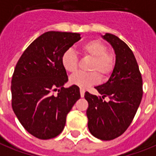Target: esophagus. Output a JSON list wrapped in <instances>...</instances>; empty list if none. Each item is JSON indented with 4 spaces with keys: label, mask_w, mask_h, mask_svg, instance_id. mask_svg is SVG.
Listing matches in <instances>:
<instances>
[{
    "label": "esophagus",
    "mask_w": 156,
    "mask_h": 156,
    "mask_svg": "<svg viewBox=\"0 0 156 156\" xmlns=\"http://www.w3.org/2000/svg\"><path fill=\"white\" fill-rule=\"evenodd\" d=\"M80 92L81 97H83V96H84V92H85V90L83 89V88H80Z\"/></svg>",
    "instance_id": "1"
}]
</instances>
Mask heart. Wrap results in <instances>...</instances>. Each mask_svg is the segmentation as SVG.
I'll return each mask as SVG.
<instances>
[{"mask_svg":"<svg viewBox=\"0 0 156 156\" xmlns=\"http://www.w3.org/2000/svg\"><path fill=\"white\" fill-rule=\"evenodd\" d=\"M80 51L84 56L92 58L90 73H76L70 77L72 84L81 88H87L98 83L100 76L106 79L112 73L115 65V57L112 52L108 51V47L100 40H91L80 46ZM79 58L72 48L64 51L61 56V64L67 72L75 73L78 68Z\"/></svg>","mask_w":156,"mask_h":156,"instance_id":"b5f03b06","label":"heart"}]
</instances>
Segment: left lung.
<instances>
[{"label": "left lung", "mask_w": 156, "mask_h": 156, "mask_svg": "<svg viewBox=\"0 0 156 156\" xmlns=\"http://www.w3.org/2000/svg\"><path fill=\"white\" fill-rule=\"evenodd\" d=\"M103 38L115 50V65L110 78L95 87L100 96L86 92L88 103L87 127L92 136L102 140L119 137L133 120L143 96V80L138 64L127 44L113 34ZM108 97V101L104 98Z\"/></svg>", "instance_id": "left-lung-1"}]
</instances>
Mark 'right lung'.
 <instances>
[{
  "label": "right lung",
  "mask_w": 156,
  "mask_h": 156,
  "mask_svg": "<svg viewBox=\"0 0 156 156\" xmlns=\"http://www.w3.org/2000/svg\"><path fill=\"white\" fill-rule=\"evenodd\" d=\"M80 39L76 33H44L24 50L15 67L12 110L24 129L37 138L60 135L68 113L80 98L78 86L64 87L69 79L61 64L64 51Z\"/></svg>",
  "instance_id": "right-lung-1"
}]
</instances>
